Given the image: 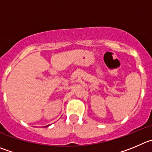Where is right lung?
Instances as JSON below:
<instances>
[{
  "label": "right lung",
  "mask_w": 152,
  "mask_h": 152,
  "mask_svg": "<svg viewBox=\"0 0 152 152\" xmlns=\"http://www.w3.org/2000/svg\"><path fill=\"white\" fill-rule=\"evenodd\" d=\"M48 126H49V125H47V126H46V127H48Z\"/></svg>",
  "instance_id": "right-lung-1"
}]
</instances>
